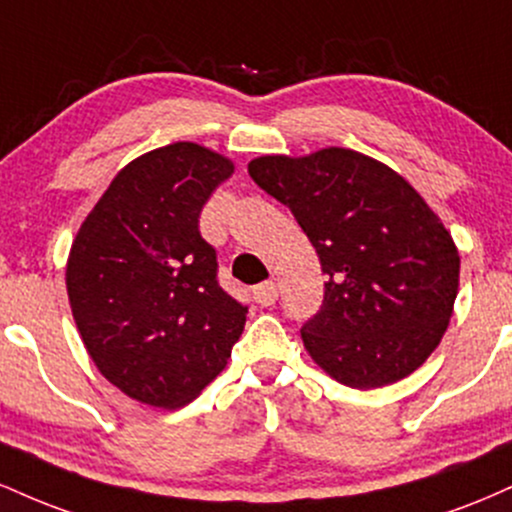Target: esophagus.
I'll return each instance as SVG.
<instances>
[{"instance_id": "34e87169", "label": "esophagus", "mask_w": 512, "mask_h": 512, "mask_svg": "<svg viewBox=\"0 0 512 512\" xmlns=\"http://www.w3.org/2000/svg\"><path fill=\"white\" fill-rule=\"evenodd\" d=\"M252 296H255L257 303L267 308V305H274L276 303V298H279V289H276L274 281H264V284L255 286Z\"/></svg>"}]
</instances>
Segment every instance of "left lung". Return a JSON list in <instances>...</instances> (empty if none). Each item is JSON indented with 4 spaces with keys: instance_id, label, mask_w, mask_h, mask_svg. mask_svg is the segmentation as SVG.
<instances>
[{
    "instance_id": "1",
    "label": "left lung",
    "mask_w": 512,
    "mask_h": 512,
    "mask_svg": "<svg viewBox=\"0 0 512 512\" xmlns=\"http://www.w3.org/2000/svg\"><path fill=\"white\" fill-rule=\"evenodd\" d=\"M248 173L291 209L327 274L320 313L301 330L317 366L356 390L424 366L450 325L460 252L409 180L342 146L257 156Z\"/></svg>"
}]
</instances>
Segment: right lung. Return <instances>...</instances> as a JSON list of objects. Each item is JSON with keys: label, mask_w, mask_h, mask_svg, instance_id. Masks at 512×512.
I'll list each match as a JSON object with an SVG mask.
<instances>
[{"label": "right lung", "mask_w": 512, "mask_h": 512, "mask_svg": "<svg viewBox=\"0 0 512 512\" xmlns=\"http://www.w3.org/2000/svg\"><path fill=\"white\" fill-rule=\"evenodd\" d=\"M233 161L197 142L117 170L67 257V296L88 356L146 407L180 409L226 368L245 313L216 281L199 211Z\"/></svg>", "instance_id": "add662e5"}]
</instances>
